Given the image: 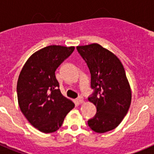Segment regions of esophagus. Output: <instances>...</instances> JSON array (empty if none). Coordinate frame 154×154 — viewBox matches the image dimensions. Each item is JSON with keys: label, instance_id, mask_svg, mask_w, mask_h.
<instances>
[{"label": "esophagus", "instance_id": "1", "mask_svg": "<svg viewBox=\"0 0 154 154\" xmlns=\"http://www.w3.org/2000/svg\"><path fill=\"white\" fill-rule=\"evenodd\" d=\"M76 101H77V103H78L79 104H82V103H84L83 97H82V96H80V97H79L78 99H76Z\"/></svg>", "mask_w": 154, "mask_h": 154}]
</instances>
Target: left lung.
<instances>
[{"label":"left lung","instance_id":"8db88e82","mask_svg":"<svg viewBox=\"0 0 154 154\" xmlns=\"http://www.w3.org/2000/svg\"><path fill=\"white\" fill-rule=\"evenodd\" d=\"M89 68L93 92L89 100L96 113L88 120L90 129L103 133L115 129L127 113L131 90L124 68L114 54L98 44L76 48Z\"/></svg>","mask_w":154,"mask_h":154}]
</instances>
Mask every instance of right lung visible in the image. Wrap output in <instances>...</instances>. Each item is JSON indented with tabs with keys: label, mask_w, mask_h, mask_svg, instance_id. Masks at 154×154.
I'll return each mask as SVG.
<instances>
[{
	"label": "right lung",
	"mask_w": 154,
	"mask_h": 154,
	"mask_svg": "<svg viewBox=\"0 0 154 154\" xmlns=\"http://www.w3.org/2000/svg\"><path fill=\"white\" fill-rule=\"evenodd\" d=\"M74 49V47L47 46L28 58L19 75V106L29 123L41 132L58 130L74 108V103L62 95L55 77L56 69Z\"/></svg>",
	"instance_id": "obj_1"
}]
</instances>
